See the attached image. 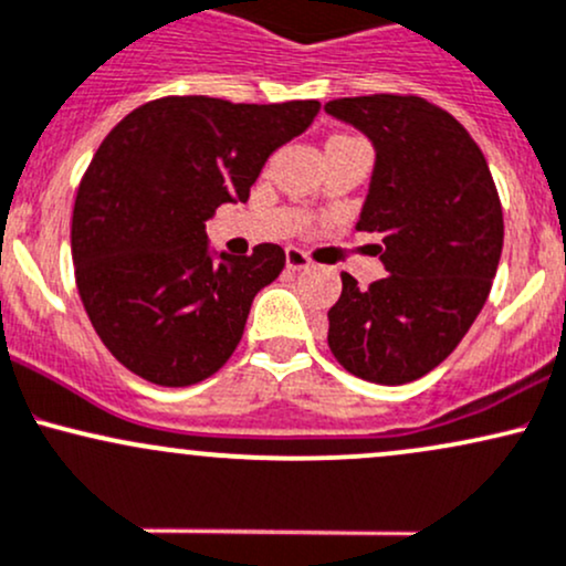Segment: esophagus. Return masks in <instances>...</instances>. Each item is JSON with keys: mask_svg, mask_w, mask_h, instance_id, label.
<instances>
[{"mask_svg": "<svg viewBox=\"0 0 566 566\" xmlns=\"http://www.w3.org/2000/svg\"><path fill=\"white\" fill-rule=\"evenodd\" d=\"M285 266H289L291 272L307 270L310 256L304 251H300V249H285Z\"/></svg>", "mask_w": 566, "mask_h": 566, "instance_id": "1", "label": "esophagus"}]
</instances>
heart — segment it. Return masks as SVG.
I'll list each match as a JSON object with an SVG mask.
<instances>
[{"label":"heart","instance_id":"obj_1","mask_svg":"<svg viewBox=\"0 0 566 566\" xmlns=\"http://www.w3.org/2000/svg\"><path fill=\"white\" fill-rule=\"evenodd\" d=\"M334 138H345V136H334Z\"/></svg>","mask_w":566,"mask_h":566}]
</instances>
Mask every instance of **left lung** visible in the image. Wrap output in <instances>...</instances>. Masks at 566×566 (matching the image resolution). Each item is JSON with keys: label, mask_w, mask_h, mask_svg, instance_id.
I'll return each mask as SVG.
<instances>
[{"label": "left lung", "mask_w": 566, "mask_h": 566, "mask_svg": "<svg viewBox=\"0 0 566 566\" xmlns=\"http://www.w3.org/2000/svg\"><path fill=\"white\" fill-rule=\"evenodd\" d=\"M377 149L358 230L382 232L387 275L342 272L328 347L366 382L406 385L447 360L484 307L503 253V206L471 133L420 95L328 101Z\"/></svg>", "instance_id": "obj_1"}]
</instances>
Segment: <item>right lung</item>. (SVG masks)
Wrapping results in <instances>:
<instances>
[{"label": "right lung", "mask_w": 566, "mask_h": 566, "mask_svg": "<svg viewBox=\"0 0 566 566\" xmlns=\"http://www.w3.org/2000/svg\"><path fill=\"white\" fill-rule=\"evenodd\" d=\"M317 109V101L165 95L101 142L74 200V277L95 334L128 371L187 387L230 360L253 296L281 275L285 253L262 243L213 264L206 221L249 200L266 157Z\"/></svg>", "instance_id": "right-lung-1"}]
</instances>
